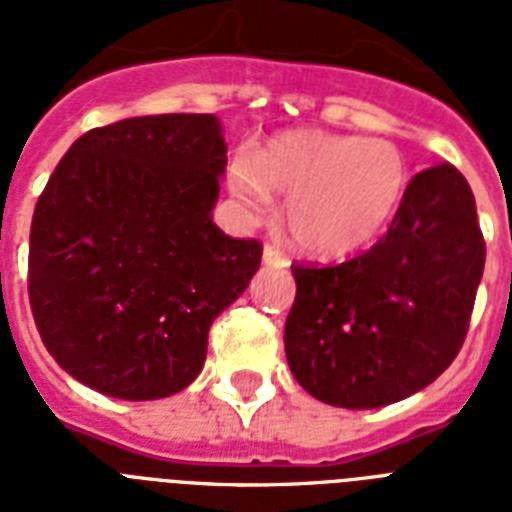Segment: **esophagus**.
<instances>
[{
	"instance_id": "esophagus-1",
	"label": "esophagus",
	"mask_w": 512,
	"mask_h": 512,
	"mask_svg": "<svg viewBox=\"0 0 512 512\" xmlns=\"http://www.w3.org/2000/svg\"><path fill=\"white\" fill-rule=\"evenodd\" d=\"M263 263L271 265V268H287L289 260H287V255L281 252V249H276V247H273V244H265Z\"/></svg>"
}]
</instances>
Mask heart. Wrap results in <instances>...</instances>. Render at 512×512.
Listing matches in <instances>:
<instances>
[{"instance_id":"heart-1","label":"heart","mask_w":512,"mask_h":512,"mask_svg":"<svg viewBox=\"0 0 512 512\" xmlns=\"http://www.w3.org/2000/svg\"><path fill=\"white\" fill-rule=\"evenodd\" d=\"M409 170L390 140L297 130L255 156L228 164V188L249 220L271 212L273 191L289 196L287 225L300 249L342 257L369 247L393 223Z\"/></svg>"}]
</instances>
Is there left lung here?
<instances>
[{"label": "left lung", "mask_w": 512, "mask_h": 512, "mask_svg": "<svg viewBox=\"0 0 512 512\" xmlns=\"http://www.w3.org/2000/svg\"><path fill=\"white\" fill-rule=\"evenodd\" d=\"M486 244L468 180L436 164L409 180L388 233L340 265H292L289 369L342 409L396 404L460 353Z\"/></svg>", "instance_id": "8db88e82"}]
</instances>
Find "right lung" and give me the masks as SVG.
<instances>
[{
  "label": "right lung",
  "instance_id": "1",
  "mask_svg": "<svg viewBox=\"0 0 512 512\" xmlns=\"http://www.w3.org/2000/svg\"><path fill=\"white\" fill-rule=\"evenodd\" d=\"M225 151L217 116L159 114L84 132L58 162L31 220L28 300L74 380L154 401L199 377L212 321L263 257L212 223Z\"/></svg>",
  "mask_w": 512,
  "mask_h": 512
}]
</instances>
